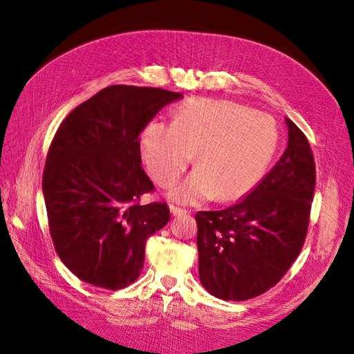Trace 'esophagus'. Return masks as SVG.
<instances>
[{"label": "esophagus", "mask_w": 354, "mask_h": 354, "mask_svg": "<svg viewBox=\"0 0 354 354\" xmlns=\"http://www.w3.org/2000/svg\"><path fill=\"white\" fill-rule=\"evenodd\" d=\"M169 209L173 216H183V214H187V211L185 208H180L177 205H169Z\"/></svg>", "instance_id": "34e87169"}]
</instances>
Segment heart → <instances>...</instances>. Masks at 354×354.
Here are the masks:
<instances>
[{
  "instance_id": "obj_1",
  "label": "heart",
  "mask_w": 354,
  "mask_h": 354,
  "mask_svg": "<svg viewBox=\"0 0 354 354\" xmlns=\"http://www.w3.org/2000/svg\"><path fill=\"white\" fill-rule=\"evenodd\" d=\"M276 137L269 116L232 102L192 99L176 111L171 124H149L140 149L149 173L162 187L173 186L195 155L198 171L171 190L173 199L195 203L214 195L229 201L260 174Z\"/></svg>"
}]
</instances>
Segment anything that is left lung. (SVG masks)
Masks as SVG:
<instances>
[{
    "label": "left lung",
    "instance_id": "left-lung-1",
    "mask_svg": "<svg viewBox=\"0 0 354 354\" xmlns=\"http://www.w3.org/2000/svg\"><path fill=\"white\" fill-rule=\"evenodd\" d=\"M288 147L251 194L221 211H198L201 283L214 297L245 301L269 291L303 250L316 186L306 134L286 118Z\"/></svg>",
    "mask_w": 354,
    "mask_h": 354
}]
</instances>
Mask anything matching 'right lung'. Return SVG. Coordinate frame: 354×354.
I'll return each mask as SVG.
<instances>
[{"label": "right lung", "instance_id": "obj_1", "mask_svg": "<svg viewBox=\"0 0 354 354\" xmlns=\"http://www.w3.org/2000/svg\"><path fill=\"white\" fill-rule=\"evenodd\" d=\"M181 97L162 88L111 85L59 125L42 194L55 250L82 282L116 291L140 276L146 239L169 220L167 202H140L155 190L140 165V133Z\"/></svg>", "mask_w": 354, "mask_h": 354}]
</instances>
